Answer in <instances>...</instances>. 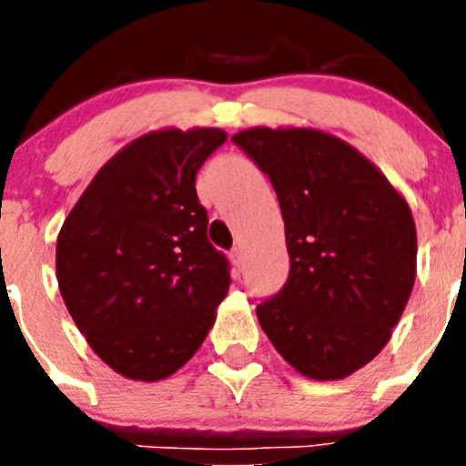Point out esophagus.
I'll return each mask as SVG.
<instances>
[{"instance_id":"esophagus-1","label":"esophagus","mask_w":466,"mask_h":466,"mask_svg":"<svg viewBox=\"0 0 466 466\" xmlns=\"http://www.w3.org/2000/svg\"><path fill=\"white\" fill-rule=\"evenodd\" d=\"M232 261H234V266L238 268V270H243V266H246V252H243V248H234Z\"/></svg>"}]
</instances>
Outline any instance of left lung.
Returning <instances> with one entry per match:
<instances>
[{
  "mask_svg": "<svg viewBox=\"0 0 466 466\" xmlns=\"http://www.w3.org/2000/svg\"><path fill=\"white\" fill-rule=\"evenodd\" d=\"M270 177L289 281L257 307L281 359L313 380L347 379L388 345L417 275L406 198L351 144L318 128L234 135Z\"/></svg>",
  "mask_w": 466,
  "mask_h": 466,
  "instance_id": "left-lung-1",
  "label": "left lung"
}]
</instances>
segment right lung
<instances>
[{
  "label": "right lung",
  "instance_id": "right-lung-1",
  "mask_svg": "<svg viewBox=\"0 0 466 466\" xmlns=\"http://www.w3.org/2000/svg\"><path fill=\"white\" fill-rule=\"evenodd\" d=\"M220 128H162L112 155L56 243L63 302L94 354L133 380L168 379L198 351L229 289L207 238L196 173Z\"/></svg>",
  "mask_w": 466,
  "mask_h": 466
}]
</instances>
